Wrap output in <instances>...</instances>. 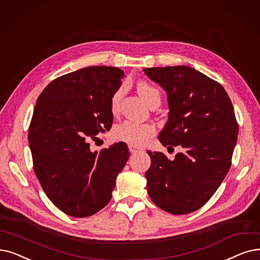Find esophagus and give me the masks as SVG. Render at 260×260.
I'll list each match as a JSON object with an SVG mask.
<instances>
[{
    "label": "esophagus",
    "instance_id": "esophagus-1",
    "mask_svg": "<svg viewBox=\"0 0 260 260\" xmlns=\"http://www.w3.org/2000/svg\"><path fill=\"white\" fill-rule=\"evenodd\" d=\"M128 150H129V152H131L132 154H133V153H137V152L141 151L140 149L136 148V146H134V145H128Z\"/></svg>",
    "mask_w": 260,
    "mask_h": 260
}]
</instances>
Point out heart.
<instances>
[{"mask_svg":"<svg viewBox=\"0 0 260 260\" xmlns=\"http://www.w3.org/2000/svg\"><path fill=\"white\" fill-rule=\"evenodd\" d=\"M137 91L148 105L152 104L155 101H160L159 91L155 87L145 82H139L137 84ZM124 92H125V87L122 86L111 96L110 109L114 114H116L119 110ZM112 134H114V137L119 141H123L129 145L141 146L154 136L155 127L151 125V124H139L125 121L116 126Z\"/></svg>","mask_w":260,"mask_h":260,"instance_id":"b5f03b06","label":"heart"}]
</instances>
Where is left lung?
<instances>
[{"label": "left lung", "mask_w": 260, "mask_h": 260, "mask_svg": "<svg viewBox=\"0 0 260 260\" xmlns=\"http://www.w3.org/2000/svg\"><path fill=\"white\" fill-rule=\"evenodd\" d=\"M146 76L167 93L169 116L158 139L180 145L173 160L146 151L151 167L146 188L154 204L172 214L200 209L226 176L238 136L232 101L225 89L188 66L145 68Z\"/></svg>", "instance_id": "obj_1"}]
</instances>
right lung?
I'll return each instance as SVG.
<instances>
[{"label": "right lung", "mask_w": 260, "mask_h": 260, "mask_svg": "<svg viewBox=\"0 0 260 260\" xmlns=\"http://www.w3.org/2000/svg\"><path fill=\"white\" fill-rule=\"evenodd\" d=\"M123 76L115 67L83 68L52 81L36 102L28 129L34 171L53 204L71 217L108 204L129 157L124 142L100 152L89 143L111 127L110 101Z\"/></svg>", "instance_id": "obj_1"}]
</instances>
